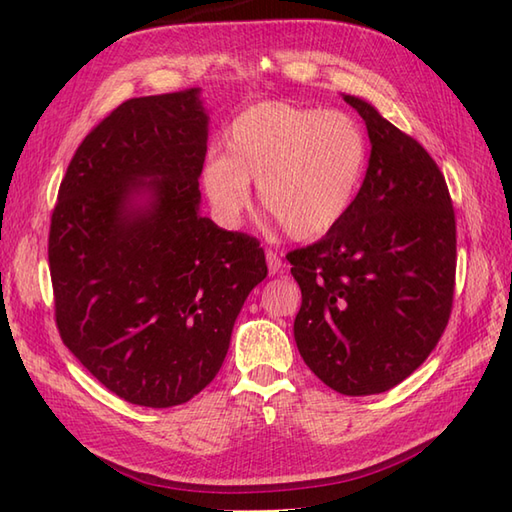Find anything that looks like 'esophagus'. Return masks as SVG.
Masks as SVG:
<instances>
[{
    "label": "esophagus",
    "instance_id": "34e87169",
    "mask_svg": "<svg viewBox=\"0 0 512 512\" xmlns=\"http://www.w3.org/2000/svg\"><path fill=\"white\" fill-rule=\"evenodd\" d=\"M266 264H268L270 275L284 273V262H281V257L275 253V250H266Z\"/></svg>",
    "mask_w": 512,
    "mask_h": 512
}]
</instances>
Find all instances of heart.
<instances>
[{
    "instance_id": "b5f03b06",
    "label": "heart",
    "mask_w": 512,
    "mask_h": 512,
    "mask_svg": "<svg viewBox=\"0 0 512 512\" xmlns=\"http://www.w3.org/2000/svg\"><path fill=\"white\" fill-rule=\"evenodd\" d=\"M369 145L352 116L323 107L266 101L231 123L224 156L206 162L202 180L217 215L235 222L259 200L292 239H317L339 226L356 202Z\"/></svg>"
}]
</instances>
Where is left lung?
<instances>
[{
    "label": "left lung",
    "mask_w": 512,
    "mask_h": 512,
    "mask_svg": "<svg viewBox=\"0 0 512 512\" xmlns=\"http://www.w3.org/2000/svg\"><path fill=\"white\" fill-rule=\"evenodd\" d=\"M367 125L372 156L345 220L290 250L301 288L303 361L345 396L383 394L427 361L455 290V213L427 149L372 105L343 96Z\"/></svg>",
    "instance_id": "obj_1"
}]
</instances>
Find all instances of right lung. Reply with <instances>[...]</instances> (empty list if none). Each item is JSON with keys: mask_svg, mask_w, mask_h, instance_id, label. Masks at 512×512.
<instances>
[{"mask_svg": "<svg viewBox=\"0 0 512 512\" xmlns=\"http://www.w3.org/2000/svg\"><path fill=\"white\" fill-rule=\"evenodd\" d=\"M200 90L140 96L83 138L52 209L54 319L79 363L132 405H182L220 372L264 248L200 215Z\"/></svg>", "mask_w": 512, "mask_h": 512, "instance_id": "1", "label": "right lung"}]
</instances>
